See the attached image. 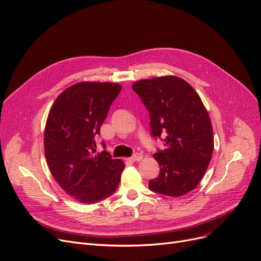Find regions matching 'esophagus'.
Returning <instances> with one entry per match:
<instances>
[{
	"label": "esophagus",
	"mask_w": 261,
	"mask_h": 261,
	"mask_svg": "<svg viewBox=\"0 0 261 261\" xmlns=\"http://www.w3.org/2000/svg\"><path fill=\"white\" fill-rule=\"evenodd\" d=\"M142 159H143V155H141V153H134L132 157L129 158L130 161H141Z\"/></svg>",
	"instance_id": "esophagus-1"
}]
</instances>
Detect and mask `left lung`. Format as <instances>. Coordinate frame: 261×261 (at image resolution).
<instances>
[{"label":"left lung","instance_id":"left-lung-1","mask_svg":"<svg viewBox=\"0 0 261 261\" xmlns=\"http://www.w3.org/2000/svg\"><path fill=\"white\" fill-rule=\"evenodd\" d=\"M132 89L148 110L152 137H165V149L153 155L160 172L149 180V189L170 197L188 194L203 178L214 150L205 106L196 90L176 76L142 80Z\"/></svg>","mask_w":261,"mask_h":261}]
</instances>
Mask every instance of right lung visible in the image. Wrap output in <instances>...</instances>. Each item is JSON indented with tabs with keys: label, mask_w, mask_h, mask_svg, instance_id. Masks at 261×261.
<instances>
[{
	"label": "right lung",
	"mask_w": 261,
	"mask_h": 261,
	"mask_svg": "<svg viewBox=\"0 0 261 261\" xmlns=\"http://www.w3.org/2000/svg\"><path fill=\"white\" fill-rule=\"evenodd\" d=\"M121 86L82 82L61 92L48 114L44 149L53 176L75 200L92 204L114 194L124 163L103 150L95 137Z\"/></svg>",
	"instance_id": "right-lung-1"
}]
</instances>
